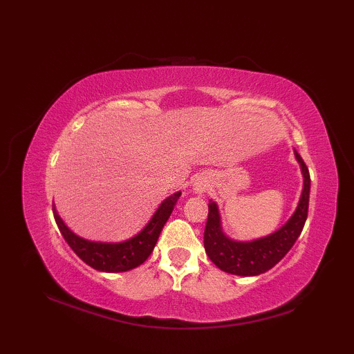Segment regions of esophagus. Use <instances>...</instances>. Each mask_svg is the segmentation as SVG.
<instances>
[{"label": "esophagus", "instance_id": "1", "mask_svg": "<svg viewBox=\"0 0 354 354\" xmlns=\"http://www.w3.org/2000/svg\"><path fill=\"white\" fill-rule=\"evenodd\" d=\"M208 187H209V181H208V178L207 176H204V175H201V176H198L196 179H194V183H193V192L196 193V194H204L207 190H208Z\"/></svg>", "mask_w": 354, "mask_h": 354}]
</instances>
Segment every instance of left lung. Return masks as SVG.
I'll return each mask as SVG.
<instances>
[{"label": "left lung", "mask_w": 354, "mask_h": 354, "mask_svg": "<svg viewBox=\"0 0 354 354\" xmlns=\"http://www.w3.org/2000/svg\"><path fill=\"white\" fill-rule=\"evenodd\" d=\"M293 155L301 169L303 192L290 219L272 234L254 239L250 242L228 237L222 228L219 207L214 201L209 199L204 246L209 260L223 272L240 277H255L266 272L290 251V248L301 234L307 219V209H309L310 175L297 150H293Z\"/></svg>", "instance_id": "1"}]
</instances>
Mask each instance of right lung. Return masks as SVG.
<instances>
[{
	"mask_svg": "<svg viewBox=\"0 0 354 354\" xmlns=\"http://www.w3.org/2000/svg\"><path fill=\"white\" fill-rule=\"evenodd\" d=\"M181 196V192L173 193L171 196L165 198L160 207L156 208L153 216L146 223L138 234L123 240V242H93L77 236L73 232L65 222L57 214L56 207L53 205V214L57 223V228L64 236L65 242L70 245L71 250L84 260L88 266L94 268L100 272H126L133 268H138L152 254L158 242L165 222L170 217L173 208Z\"/></svg>",
	"mask_w": 354,
	"mask_h": 354,
	"instance_id": "obj_1",
	"label": "right lung"
}]
</instances>
